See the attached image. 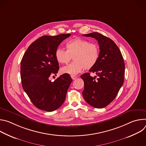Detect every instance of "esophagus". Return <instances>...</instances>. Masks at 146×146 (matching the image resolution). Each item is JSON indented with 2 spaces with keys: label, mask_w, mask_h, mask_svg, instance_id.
Here are the masks:
<instances>
[{
  "label": "esophagus",
  "mask_w": 146,
  "mask_h": 146,
  "mask_svg": "<svg viewBox=\"0 0 146 146\" xmlns=\"http://www.w3.org/2000/svg\"><path fill=\"white\" fill-rule=\"evenodd\" d=\"M71 77H72V78L73 80H76V79L77 78V77H76V76H71Z\"/></svg>",
  "instance_id": "1"
}]
</instances>
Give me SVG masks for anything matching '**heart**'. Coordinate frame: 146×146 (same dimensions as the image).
Returning a JSON list of instances; mask_svg holds the SVG:
<instances>
[{
	"label": "heart",
	"mask_w": 146,
	"mask_h": 146,
	"mask_svg": "<svg viewBox=\"0 0 146 146\" xmlns=\"http://www.w3.org/2000/svg\"><path fill=\"white\" fill-rule=\"evenodd\" d=\"M66 50L58 48L55 57L59 64H66L73 58V62L61 68V72L72 76L76 75L83 69L92 68L99 59L100 50L98 44L91 43L87 40L77 37L66 43Z\"/></svg>",
	"instance_id": "heart-1"
}]
</instances>
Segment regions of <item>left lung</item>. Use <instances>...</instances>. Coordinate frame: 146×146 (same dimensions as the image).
<instances>
[{
  "label": "left lung",
  "instance_id": "1",
  "mask_svg": "<svg viewBox=\"0 0 146 146\" xmlns=\"http://www.w3.org/2000/svg\"><path fill=\"white\" fill-rule=\"evenodd\" d=\"M83 36L98 40L100 54L96 64L89 70L96 73L98 77L91 76L90 73L81 76L84 82L82 96L91 106L103 108L115 99L123 84L124 60L119 49L110 38L98 32Z\"/></svg>",
  "mask_w": 146,
  "mask_h": 146
}]
</instances>
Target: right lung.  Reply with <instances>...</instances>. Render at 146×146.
<instances>
[{
  "label": "right lung",
  "instance_id": "right-lung-1",
  "mask_svg": "<svg viewBox=\"0 0 146 146\" xmlns=\"http://www.w3.org/2000/svg\"><path fill=\"white\" fill-rule=\"evenodd\" d=\"M70 34L55 36H43L33 42L21 62V78L24 90L38 109L52 111L64 103L72 81L68 74H64L51 82L49 77L56 74L59 64L55 51Z\"/></svg>",
  "mask_w": 146,
  "mask_h": 146
}]
</instances>
